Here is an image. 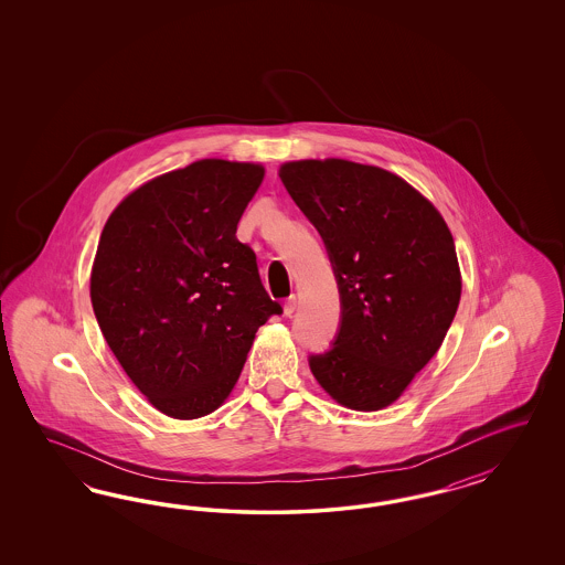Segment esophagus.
Listing matches in <instances>:
<instances>
[{"mask_svg": "<svg viewBox=\"0 0 565 565\" xmlns=\"http://www.w3.org/2000/svg\"><path fill=\"white\" fill-rule=\"evenodd\" d=\"M296 307H298V298H296V296H290V298L284 302V312H286V317H291V315L296 312Z\"/></svg>", "mask_w": 565, "mask_h": 565, "instance_id": "esophagus-1", "label": "esophagus"}]
</instances>
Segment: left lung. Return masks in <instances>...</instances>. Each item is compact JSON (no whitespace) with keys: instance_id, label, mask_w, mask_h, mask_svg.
Returning <instances> with one entry per match:
<instances>
[{"instance_id":"8db88e82","label":"left lung","mask_w":565,"mask_h":565,"mask_svg":"<svg viewBox=\"0 0 565 565\" xmlns=\"http://www.w3.org/2000/svg\"><path fill=\"white\" fill-rule=\"evenodd\" d=\"M331 258L342 326L310 371L338 404L392 406L441 348L462 296L454 236L437 206L392 171L348 159L279 168Z\"/></svg>"}]
</instances>
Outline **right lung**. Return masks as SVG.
I'll use <instances>...</instances> for the list:
<instances>
[{"label": "right lung", "mask_w": 565, "mask_h": 565, "mask_svg": "<svg viewBox=\"0 0 565 565\" xmlns=\"http://www.w3.org/2000/svg\"><path fill=\"white\" fill-rule=\"evenodd\" d=\"M260 163L201 159L132 190L103 227L90 302L121 369L151 406L192 420L238 383L258 327L281 307L236 238Z\"/></svg>", "instance_id": "add662e5"}]
</instances>
